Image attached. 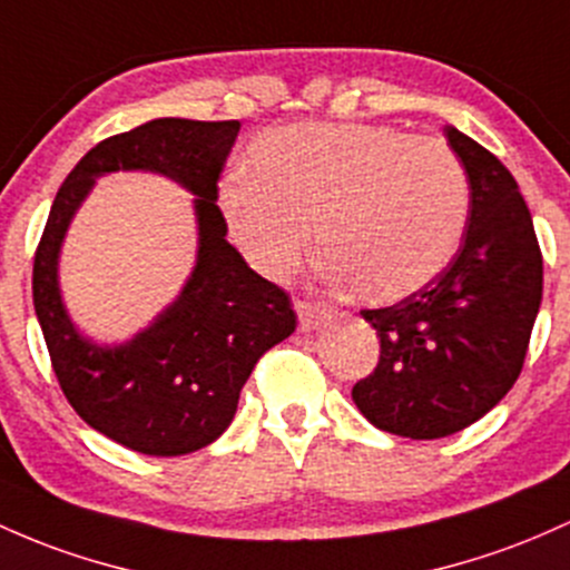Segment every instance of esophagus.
I'll return each mask as SVG.
<instances>
[{
    "instance_id": "34e87169",
    "label": "esophagus",
    "mask_w": 570,
    "mask_h": 570,
    "mask_svg": "<svg viewBox=\"0 0 570 570\" xmlns=\"http://www.w3.org/2000/svg\"><path fill=\"white\" fill-rule=\"evenodd\" d=\"M297 318H299V330L303 333H311L322 324V318H327L330 308L324 303H314V299H297Z\"/></svg>"
}]
</instances>
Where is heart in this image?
I'll list each match as a JSON object with an SVG mask.
<instances>
[{"mask_svg":"<svg viewBox=\"0 0 570 570\" xmlns=\"http://www.w3.org/2000/svg\"><path fill=\"white\" fill-rule=\"evenodd\" d=\"M252 173L222 186L235 243L286 278L308 252L362 303L416 295L458 252L471 210L460 156L435 137L381 124H289L262 132Z\"/></svg>","mask_w":570,"mask_h":570,"instance_id":"b5f03b06","label":"heart"}]
</instances>
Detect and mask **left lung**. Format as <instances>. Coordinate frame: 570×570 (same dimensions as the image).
Masks as SVG:
<instances>
[{
    "label": "left lung",
    "instance_id": "left-lung-1",
    "mask_svg": "<svg viewBox=\"0 0 570 570\" xmlns=\"http://www.w3.org/2000/svg\"><path fill=\"white\" fill-rule=\"evenodd\" d=\"M446 137L471 180L462 246L416 295L362 311L381 352L352 390L367 422L414 441L460 433L503 400L543 292L541 246L514 175L460 129Z\"/></svg>",
    "mask_w": 570,
    "mask_h": 570
}]
</instances>
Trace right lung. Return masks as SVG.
Wrapping results in <instances>:
<instances>
[{
	"label": "right lung",
	"mask_w": 570,
	"mask_h": 570,
	"mask_svg": "<svg viewBox=\"0 0 570 570\" xmlns=\"http://www.w3.org/2000/svg\"><path fill=\"white\" fill-rule=\"evenodd\" d=\"M240 121L156 118L97 142L67 175L35 252L31 297L48 354L75 414L110 441L178 458L214 443L233 422L259 356L297 327L292 299L224 240L218 173ZM112 169L170 174L198 194V267L179 303L127 347L99 350L69 324L55 284L66 224L92 178Z\"/></svg>",
	"instance_id": "1"
}]
</instances>
